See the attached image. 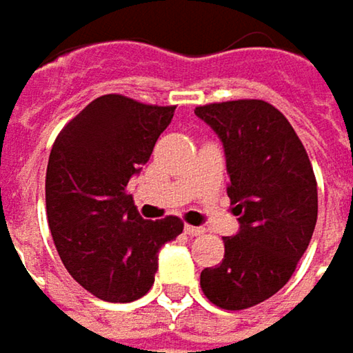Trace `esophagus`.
<instances>
[{
  "instance_id": "esophagus-1",
  "label": "esophagus",
  "mask_w": 353,
  "mask_h": 353,
  "mask_svg": "<svg viewBox=\"0 0 353 353\" xmlns=\"http://www.w3.org/2000/svg\"><path fill=\"white\" fill-rule=\"evenodd\" d=\"M185 234H189V236H201V234H205V228H201V225H185Z\"/></svg>"
}]
</instances>
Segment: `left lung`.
I'll return each instance as SVG.
<instances>
[{
	"label": "left lung",
	"instance_id": "left-lung-1",
	"mask_svg": "<svg viewBox=\"0 0 353 353\" xmlns=\"http://www.w3.org/2000/svg\"><path fill=\"white\" fill-rule=\"evenodd\" d=\"M195 115L223 144L228 197L240 215L238 234L223 238V260L201 272V288L213 305L240 311L292 276L317 223V181L292 125L270 103H211Z\"/></svg>",
	"mask_w": 353,
	"mask_h": 353
}]
</instances>
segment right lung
<instances>
[{
	"label": "right lung",
	"instance_id": "right-lung-1",
	"mask_svg": "<svg viewBox=\"0 0 353 353\" xmlns=\"http://www.w3.org/2000/svg\"><path fill=\"white\" fill-rule=\"evenodd\" d=\"M172 115V105L103 95L66 123L50 150L46 215L57 252L68 274L103 301L144 296L160 248L183 232L179 217H140L128 195Z\"/></svg>",
	"mask_w": 353,
	"mask_h": 353
}]
</instances>
